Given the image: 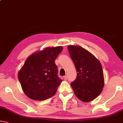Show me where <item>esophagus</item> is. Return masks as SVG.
I'll use <instances>...</instances> for the list:
<instances>
[{
  "mask_svg": "<svg viewBox=\"0 0 123 123\" xmlns=\"http://www.w3.org/2000/svg\"><path fill=\"white\" fill-rule=\"evenodd\" d=\"M63 79L64 80H67V76H63Z\"/></svg>",
  "mask_w": 123,
  "mask_h": 123,
  "instance_id": "obj_1",
  "label": "esophagus"
}]
</instances>
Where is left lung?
<instances>
[{
	"mask_svg": "<svg viewBox=\"0 0 123 123\" xmlns=\"http://www.w3.org/2000/svg\"><path fill=\"white\" fill-rule=\"evenodd\" d=\"M68 49L77 72L76 79L70 84L71 87L81 101H91L99 96L104 87L101 64L93 54L80 46L70 45Z\"/></svg>",
	"mask_w": 123,
	"mask_h": 123,
	"instance_id": "left-lung-1",
	"label": "left lung"
}]
</instances>
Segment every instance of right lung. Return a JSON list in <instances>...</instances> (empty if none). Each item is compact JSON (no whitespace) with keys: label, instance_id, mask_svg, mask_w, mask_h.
<instances>
[{"label":"right lung","instance_id":"1","mask_svg":"<svg viewBox=\"0 0 123 123\" xmlns=\"http://www.w3.org/2000/svg\"><path fill=\"white\" fill-rule=\"evenodd\" d=\"M63 47H47L26 60L18 74L25 94L31 99L43 101L55 94L62 80L58 76L55 60Z\"/></svg>","mask_w":123,"mask_h":123}]
</instances>
